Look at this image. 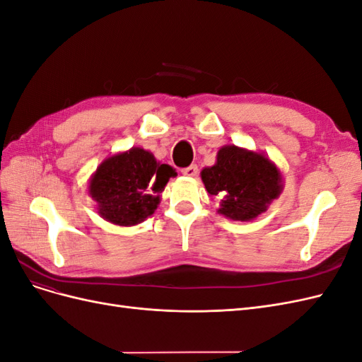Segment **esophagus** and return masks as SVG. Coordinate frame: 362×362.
<instances>
[{"mask_svg":"<svg viewBox=\"0 0 362 362\" xmlns=\"http://www.w3.org/2000/svg\"><path fill=\"white\" fill-rule=\"evenodd\" d=\"M181 172L185 177H196V175H198V166H196V164H190V166L184 168Z\"/></svg>","mask_w":362,"mask_h":362,"instance_id":"1","label":"esophagus"}]
</instances>
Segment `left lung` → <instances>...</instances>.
Segmentation results:
<instances>
[{
	"label": "left lung",
	"instance_id": "1",
	"mask_svg": "<svg viewBox=\"0 0 362 362\" xmlns=\"http://www.w3.org/2000/svg\"><path fill=\"white\" fill-rule=\"evenodd\" d=\"M206 192L221 196L218 213L233 221H252L267 210L281 190V175L269 158L237 146H223L217 163L201 172Z\"/></svg>",
	"mask_w": 362,
	"mask_h": 362
}]
</instances>
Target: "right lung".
<instances>
[{"label": "right lung", "mask_w": 362, "mask_h": 362, "mask_svg": "<svg viewBox=\"0 0 362 362\" xmlns=\"http://www.w3.org/2000/svg\"><path fill=\"white\" fill-rule=\"evenodd\" d=\"M173 177L177 170L169 164H160L151 152L133 148L101 163L89 190L105 221L131 226L154 214L160 193Z\"/></svg>", "instance_id": "right-lung-1"}]
</instances>
